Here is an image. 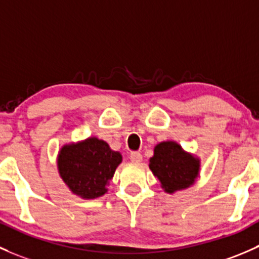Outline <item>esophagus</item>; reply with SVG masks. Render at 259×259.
Masks as SVG:
<instances>
[{
  "label": "esophagus",
  "mask_w": 259,
  "mask_h": 259,
  "mask_svg": "<svg viewBox=\"0 0 259 259\" xmlns=\"http://www.w3.org/2000/svg\"><path fill=\"white\" fill-rule=\"evenodd\" d=\"M130 160H132L133 162H141L143 161V155L137 151L132 152V154H130Z\"/></svg>",
  "instance_id": "1"
}]
</instances>
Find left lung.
Instances as JSON below:
<instances>
[{"label":"left lung","mask_w":259,"mask_h":259,"mask_svg":"<svg viewBox=\"0 0 259 259\" xmlns=\"http://www.w3.org/2000/svg\"><path fill=\"white\" fill-rule=\"evenodd\" d=\"M149 167L166 194L191 187L200 175L201 159L172 140L161 141L154 148Z\"/></svg>","instance_id":"obj_1"}]
</instances>
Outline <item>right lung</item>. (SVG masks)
Returning <instances> with one entry per match:
<instances>
[{
	"label": "right lung",
	"instance_id": "obj_1",
	"mask_svg": "<svg viewBox=\"0 0 259 259\" xmlns=\"http://www.w3.org/2000/svg\"><path fill=\"white\" fill-rule=\"evenodd\" d=\"M121 161L120 152L111 150L107 141L89 137L64 144L57 155V168L73 195L93 200L107 194L109 182Z\"/></svg>",
	"mask_w": 259,
	"mask_h": 259
}]
</instances>
